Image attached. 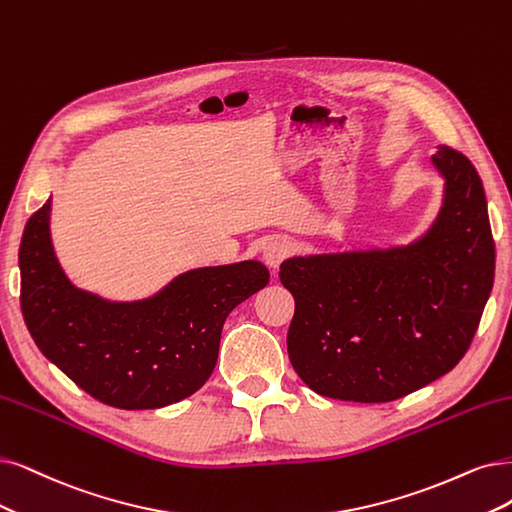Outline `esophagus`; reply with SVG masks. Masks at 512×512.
<instances>
[{
    "instance_id": "esophagus-1",
    "label": "esophagus",
    "mask_w": 512,
    "mask_h": 512,
    "mask_svg": "<svg viewBox=\"0 0 512 512\" xmlns=\"http://www.w3.org/2000/svg\"><path fill=\"white\" fill-rule=\"evenodd\" d=\"M289 253H291L289 244L285 240L274 238L263 246V261H266V266H270L272 270H278V266L289 257Z\"/></svg>"
}]
</instances>
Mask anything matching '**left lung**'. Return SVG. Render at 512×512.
<instances>
[{"label":"left lung","mask_w":512,"mask_h":512,"mask_svg":"<svg viewBox=\"0 0 512 512\" xmlns=\"http://www.w3.org/2000/svg\"><path fill=\"white\" fill-rule=\"evenodd\" d=\"M432 162L447 179L445 204L420 242L280 266L295 299L289 358L314 392L396 401L439 380L468 352L494 287L496 242L477 168L449 145Z\"/></svg>","instance_id":"8db88e82"}]
</instances>
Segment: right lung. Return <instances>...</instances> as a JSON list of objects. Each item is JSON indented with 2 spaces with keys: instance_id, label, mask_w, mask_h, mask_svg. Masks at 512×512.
<instances>
[{
  "instance_id": "obj_1",
  "label": "right lung",
  "mask_w": 512,
  "mask_h": 512,
  "mask_svg": "<svg viewBox=\"0 0 512 512\" xmlns=\"http://www.w3.org/2000/svg\"><path fill=\"white\" fill-rule=\"evenodd\" d=\"M50 200L23 232L21 310L37 348L92 399L118 409L183 401L211 377L221 329L270 282L257 261L187 272L137 304H109L65 278L50 242Z\"/></svg>"
}]
</instances>
